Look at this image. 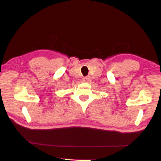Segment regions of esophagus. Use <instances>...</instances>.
Instances as JSON below:
<instances>
[{"mask_svg":"<svg viewBox=\"0 0 161 161\" xmlns=\"http://www.w3.org/2000/svg\"><path fill=\"white\" fill-rule=\"evenodd\" d=\"M89 80H90V77H84L83 78V81H84V82H88Z\"/></svg>","mask_w":161,"mask_h":161,"instance_id":"obj_1","label":"esophagus"}]
</instances>
